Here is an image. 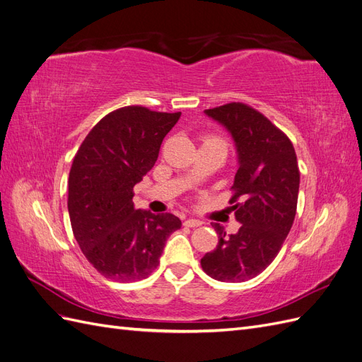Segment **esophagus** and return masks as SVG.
<instances>
[{
    "label": "esophagus",
    "instance_id": "obj_1",
    "mask_svg": "<svg viewBox=\"0 0 362 362\" xmlns=\"http://www.w3.org/2000/svg\"><path fill=\"white\" fill-rule=\"evenodd\" d=\"M184 225L189 226V228H198V226L202 225V222L198 221V218H187V221L184 222Z\"/></svg>",
    "mask_w": 362,
    "mask_h": 362
}]
</instances>
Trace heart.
Instances as JSON below:
<instances>
[{"label":"heart","mask_w":362,"mask_h":362,"mask_svg":"<svg viewBox=\"0 0 362 362\" xmlns=\"http://www.w3.org/2000/svg\"><path fill=\"white\" fill-rule=\"evenodd\" d=\"M201 140H202V146H218V148L226 149L225 141L221 137H217V136L205 134V136H202Z\"/></svg>","instance_id":"obj_1"}]
</instances>
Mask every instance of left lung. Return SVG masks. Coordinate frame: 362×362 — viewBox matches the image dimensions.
<instances>
[{"instance_id":"1","label":"left lung","mask_w":362,"mask_h":362,"mask_svg":"<svg viewBox=\"0 0 362 362\" xmlns=\"http://www.w3.org/2000/svg\"><path fill=\"white\" fill-rule=\"evenodd\" d=\"M205 115L222 124L235 141L238 170L229 204L242 226L226 235L221 223H211L218 243L201 266L216 281L243 282L266 270L290 233L300 181L298 157L290 139L243 103L208 108Z\"/></svg>"}]
</instances>
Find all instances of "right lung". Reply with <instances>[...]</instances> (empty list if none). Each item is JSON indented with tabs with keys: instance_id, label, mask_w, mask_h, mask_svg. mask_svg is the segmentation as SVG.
I'll use <instances>...</instances> for the list:
<instances>
[{
	"instance_id": "add662e5",
	"label": "right lung",
	"mask_w": 362,
	"mask_h": 362,
	"mask_svg": "<svg viewBox=\"0 0 362 362\" xmlns=\"http://www.w3.org/2000/svg\"><path fill=\"white\" fill-rule=\"evenodd\" d=\"M181 113L128 105L108 113L86 136L72 161L68 211L76 243L107 279L148 278L168 237L181 228L170 213L136 210L134 185L154 168L163 139Z\"/></svg>"
}]
</instances>
